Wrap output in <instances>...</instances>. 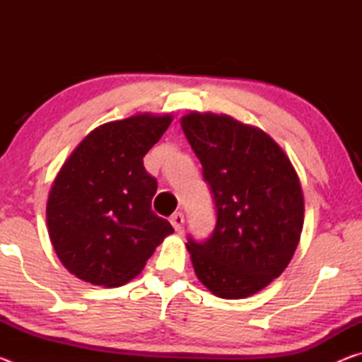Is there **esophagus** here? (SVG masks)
<instances>
[{"mask_svg": "<svg viewBox=\"0 0 362 362\" xmlns=\"http://www.w3.org/2000/svg\"><path fill=\"white\" fill-rule=\"evenodd\" d=\"M170 223H173L175 231H180L183 228V223H185V217H183L182 212H175L170 217Z\"/></svg>", "mask_w": 362, "mask_h": 362, "instance_id": "34e87169", "label": "esophagus"}]
</instances>
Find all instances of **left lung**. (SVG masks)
<instances>
[{"mask_svg":"<svg viewBox=\"0 0 362 362\" xmlns=\"http://www.w3.org/2000/svg\"><path fill=\"white\" fill-rule=\"evenodd\" d=\"M182 129L203 164L216 228L187 249L198 279L222 298L262 291L289 265L303 226L296 169L274 140L226 115L189 113Z\"/></svg>","mask_w":362,"mask_h":362,"instance_id":"obj_1","label":"left lung"}]
</instances>
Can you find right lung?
Here are the masks:
<instances>
[{
    "instance_id": "right-lung-1",
    "label": "right lung",
    "mask_w": 362,
    "mask_h": 362,
    "mask_svg": "<svg viewBox=\"0 0 362 362\" xmlns=\"http://www.w3.org/2000/svg\"><path fill=\"white\" fill-rule=\"evenodd\" d=\"M170 122L169 115L107 122L60 169L47 199V228L60 262L76 278L124 284L174 231L151 211L158 182L144 168V156Z\"/></svg>"
}]
</instances>
